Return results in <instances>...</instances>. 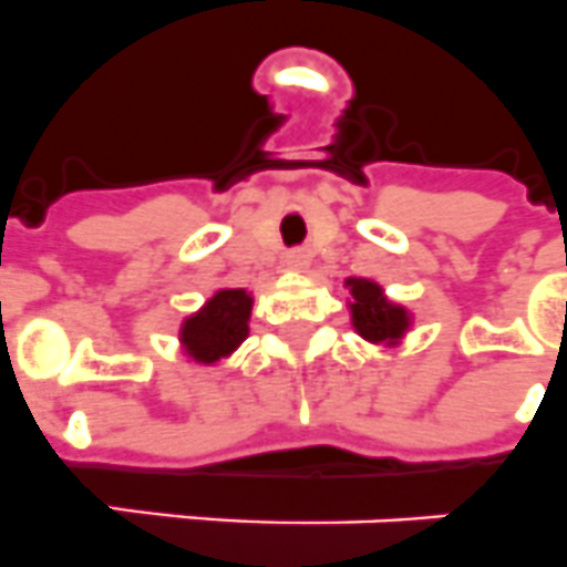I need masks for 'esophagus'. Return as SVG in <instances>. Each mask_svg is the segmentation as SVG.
Returning a JSON list of instances; mask_svg holds the SVG:
<instances>
[{"mask_svg":"<svg viewBox=\"0 0 567 567\" xmlns=\"http://www.w3.org/2000/svg\"><path fill=\"white\" fill-rule=\"evenodd\" d=\"M285 265L291 270H306L311 265V250L308 247H297V250H288L285 256Z\"/></svg>","mask_w":567,"mask_h":567,"instance_id":"obj_1","label":"esophagus"}]
</instances>
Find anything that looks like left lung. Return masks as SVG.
Here are the masks:
<instances>
[{
    "mask_svg": "<svg viewBox=\"0 0 567 567\" xmlns=\"http://www.w3.org/2000/svg\"><path fill=\"white\" fill-rule=\"evenodd\" d=\"M342 288L349 291L346 306H349L354 334H360L372 346H383V349H394L406 340L415 326L412 308L389 299L383 285L365 279V276H349Z\"/></svg>",
    "mask_w": 567,
    "mask_h": 567,
    "instance_id": "left-lung-1",
    "label": "left lung"
}]
</instances>
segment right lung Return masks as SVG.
<instances>
[{
	"instance_id": "obj_1",
	"label": "right lung",
	"mask_w": 567,
	"mask_h": 567,
	"mask_svg": "<svg viewBox=\"0 0 567 567\" xmlns=\"http://www.w3.org/2000/svg\"><path fill=\"white\" fill-rule=\"evenodd\" d=\"M254 291L218 288L198 311L187 313L178 326V346L189 363L218 365L233 357L250 334Z\"/></svg>"
}]
</instances>
